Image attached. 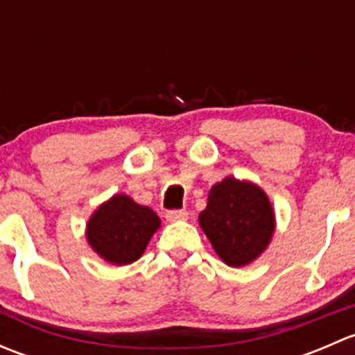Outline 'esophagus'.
Returning <instances> with one entry per match:
<instances>
[{"instance_id":"34e87169","label":"esophagus","mask_w":355,"mask_h":355,"mask_svg":"<svg viewBox=\"0 0 355 355\" xmlns=\"http://www.w3.org/2000/svg\"><path fill=\"white\" fill-rule=\"evenodd\" d=\"M189 213L185 209H170L166 211V220L168 221H178V220H187Z\"/></svg>"}]
</instances>
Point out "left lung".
Returning a JSON list of instances; mask_svg holds the SVG:
<instances>
[{
	"label": "left lung",
	"mask_w": 355,
	"mask_h": 355,
	"mask_svg": "<svg viewBox=\"0 0 355 355\" xmlns=\"http://www.w3.org/2000/svg\"><path fill=\"white\" fill-rule=\"evenodd\" d=\"M199 223L228 266H245L270 242L275 216L266 194L249 182L225 178L207 196Z\"/></svg>",
	"instance_id": "1"
}]
</instances>
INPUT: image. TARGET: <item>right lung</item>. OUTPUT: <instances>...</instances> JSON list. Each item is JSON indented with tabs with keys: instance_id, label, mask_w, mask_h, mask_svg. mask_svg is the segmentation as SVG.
Listing matches in <instances>:
<instances>
[{
	"instance_id": "1",
	"label": "right lung",
	"mask_w": 355,
	"mask_h": 355,
	"mask_svg": "<svg viewBox=\"0 0 355 355\" xmlns=\"http://www.w3.org/2000/svg\"><path fill=\"white\" fill-rule=\"evenodd\" d=\"M159 227L153 209L139 206L128 196H114L103 204L87 225L92 249L113 264L137 261Z\"/></svg>"
}]
</instances>
